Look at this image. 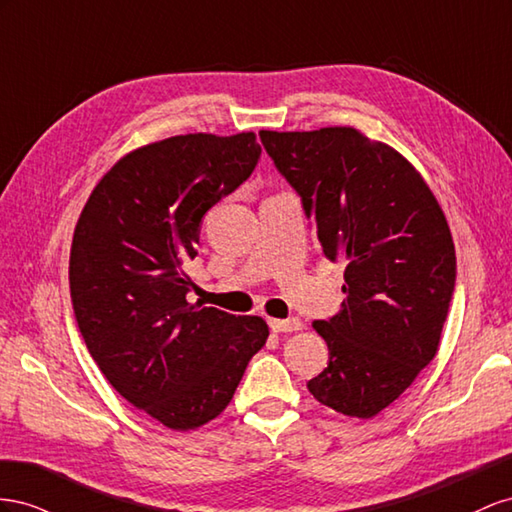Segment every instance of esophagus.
<instances>
[{
    "mask_svg": "<svg viewBox=\"0 0 512 512\" xmlns=\"http://www.w3.org/2000/svg\"><path fill=\"white\" fill-rule=\"evenodd\" d=\"M270 328L274 332H296L302 328V321L291 317V319H270Z\"/></svg>",
    "mask_w": 512,
    "mask_h": 512,
    "instance_id": "34e87169",
    "label": "esophagus"
}]
</instances>
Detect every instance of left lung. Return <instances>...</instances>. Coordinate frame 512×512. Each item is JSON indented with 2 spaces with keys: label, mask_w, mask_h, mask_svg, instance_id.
Masks as SVG:
<instances>
[{
  "label": "left lung",
  "mask_w": 512,
  "mask_h": 512,
  "mask_svg": "<svg viewBox=\"0 0 512 512\" xmlns=\"http://www.w3.org/2000/svg\"><path fill=\"white\" fill-rule=\"evenodd\" d=\"M259 139L300 195L321 255L347 261L341 311L313 321L328 367L306 386L334 412L373 418L437 354L457 279L446 216L397 150L356 128Z\"/></svg>",
  "instance_id": "8db88e82"
}]
</instances>
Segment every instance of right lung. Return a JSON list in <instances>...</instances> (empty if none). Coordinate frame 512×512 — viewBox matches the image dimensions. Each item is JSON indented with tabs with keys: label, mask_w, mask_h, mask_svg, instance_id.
Masks as SVG:
<instances>
[{
	"label": "right lung",
	"mask_w": 512,
	"mask_h": 512,
	"mask_svg": "<svg viewBox=\"0 0 512 512\" xmlns=\"http://www.w3.org/2000/svg\"><path fill=\"white\" fill-rule=\"evenodd\" d=\"M255 133L169 137L126 154L87 199L70 248L81 337L109 384L175 431L229 405L266 321L188 302L201 218L253 173Z\"/></svg>",
	"instance_id": "1"
}]
</instances>
